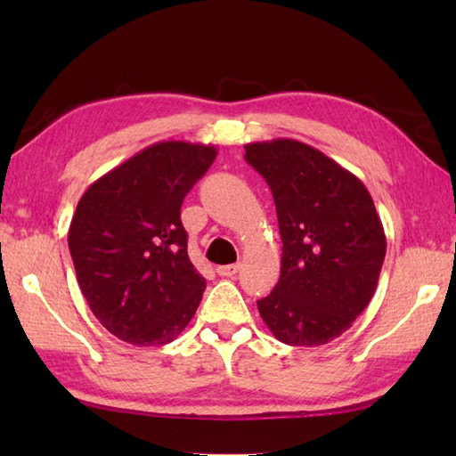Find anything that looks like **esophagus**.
Returning <instances> with one entry per match:
<instances>
[{
	"instance_id": "obj_1",
	"label": "esophagus",
	"mask_w": 456,
	"mask_h": 456,
	"mask_svg": "<svg viewBox=\"0 0 456 456\" xmlns=\"http://www.w3.org/2000/svg\"><path fill=\"white\" fill-rule=\"evenodd\" d=\"M240 270V265H225V266H217V274L219 276H235Z\"/></svg>"
}]
</instances>
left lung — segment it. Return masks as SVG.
Returning <instances> with one entry per match:
<instances>
[{"label": "left lung", "mask_w": 456, "mask_h": 456, "mask_svg": "<svg viewBox=\"0 0 456 456\" xmlns=\"http://www.w3.org/2000/svg\"><path fill=\"white\" fill-rule=\"evenodd\" d=\"M245 160L273 190L282 266L258 312L286 345L341 337L376 292L386 235L364 183L294 139L245 144Z\"/></svg>", "instance_id": "left-lung-1"}]
</instances>
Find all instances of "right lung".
<instances>
[{
	"mask_svg": "<svg viewBox=\"0 0 456 456\" xmlns=\"http://www.w3.org/2000/svg\"><path fill=\"white\" fill-rule=\"evenodd\" d=\"M217 157L211 144L160 141L84 191L68 229L76 278L92 314L137 346L174 341L201 302L180 208Z\"/></svg>",
	"mask_w": 456,
	"mask_h": 456,
	"instance_id": "1",
	"label": "right lung"
}]
</instances>
